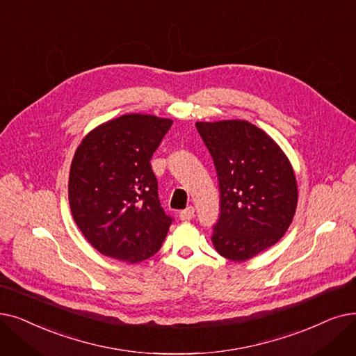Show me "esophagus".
<instances>
[{"instance_id":"obj_1","label":"esophagus","mask_w":356,"mask_h":356,"mask_svg":"<svg viewBox=\"0 0 356 356\" xmlns=\"http://www.w3.org/2000/svg\"><path fill=\"white\" fill-rule=\"evenodd\" d=\"M193 216H195V208L193 207H188L186 209L180 211V213H179V218L181 221H189V220L193 218Z\"/></svg>"}]
</instances>
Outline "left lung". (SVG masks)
Wrapping results in <instances>:
<instances>
[{"mask_svg": "<svg viewBox=\"0 0 356 356\" xmlns=\"http://www.w3.org/2000/svg\"><path fill=\"white\" fill-rule=\"evenodd\" d=\"M218 176L220 216L212 243L243 261L280 240L297 208V180L282 149L245 120L196 122Z\"/></svg>", "mask_w": 356, "mask_h": 356, "instance_id": "left-lung-1", "label": "left lung"}]
</instances>
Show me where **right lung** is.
I'll return each mask as SVG.
<instances>
[{"label":"right lung","mask_w":356,"mask_h":356,"mask_svg":"<svg viewBox=\"0 0 356 356\" xmlns=\"http://www.w3.org/2000/svg\"><path fill=\"white\" fill-rule=\"evenodd\" d=\"M172 125L151 115H123L91 131L76 148L70 207L102 254L138 264L160 250L173 216L160 204L151 159Z\"/></svg>","instance_id":"add662e5"}]
</instances>
